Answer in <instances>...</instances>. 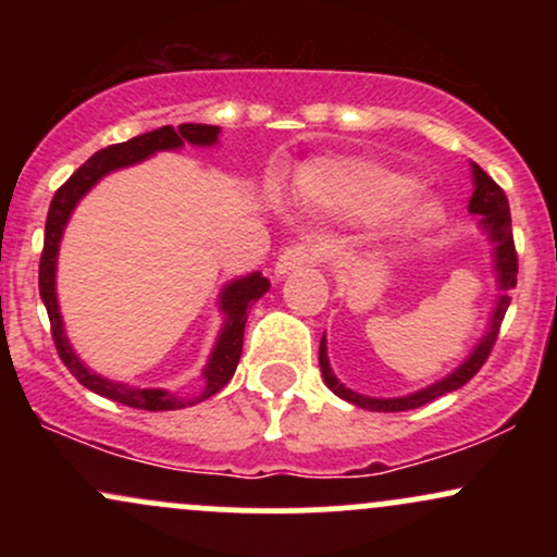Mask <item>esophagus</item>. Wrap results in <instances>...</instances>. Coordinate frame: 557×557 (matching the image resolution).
<instances>
[{
  "label": "esophagus",
  "instance_id": "34e87169",
  "mask_svg": "<svg viewBox=\"0 0 557 557\" xmlns=\"http://www.w3.org/2000/svg\"><path fill=\"white\" fill-rule=\"evenodd\" d=\"M317 259H319V253H317L314 243H309V240L293 243V246H287L280 251L277 264H274V274H277V277H285V274L296 272V270H300V267L314 264Z\"/></svg>",
  "mask_w": 557,
  "mask_h": 557
}]
</instances>
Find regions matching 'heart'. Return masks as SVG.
Segmentation results:
<instances>
[{"instance_id": "heart-1", "label": "heart", "mask_w": 557, "mask_h": 557, "mask_svg": "<svg viewBox=\"0 0 557 557\" xmlns=\"http://www.w3.org/2000/svg\"><path fill=\"white\" fill-rule=\"evenodd\" d=\"M300 190L311 201L324 207L348 209L359 214H376L398 203L403 196L411 194L413 181L374 162L348 159V162H317L309 164L298 177ZM443 220V207L432 198L417 201L400 220L398 235L413 238L426 233Z\"/></svg>"}]
</instances>
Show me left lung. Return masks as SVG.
Returning <instances> with one entry per match:
<instances>
[{"mask_svg":"<svg viewBox=\"0 0 557 557\" xmlns=\"http://www.w3.org/2000/svg\"><path fill=\"white\" fill-rule=\"evenodd\" d=\"M471 177H474V194H471L469 212L479 216V225H482L484 235H487L492 243V270H495L497 280V296L495 309L490 314V324L484 330V335L479 337L466 359L453 369L450 374H445L443 380L432 382V385L417 389V393L400 395V398H372V395H361L356 389L345 387L341 380H337L335 372H332L330 359H327V337L322 335V343H319V369H322V380L337 398L354 403V406L367 408V411H411V408L426 406L440 395L453 393V389L463 387L466 382L474 376L479 369L487 361L492 345L497 341V332H500L503 317L510 306V290L516 287V274H519V259H516V246H513V230H510V209L508 198H505L503 188L492 177L479 168L476 162H471Z\"/></svg>","mask_w":557,"mask_h":557,"instance_id":"1","label":"left lung"}]
</instances>
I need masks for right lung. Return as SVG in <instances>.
Instances as JSON below:
<instances>
[{
	"instance_id": "obj_1",
	"label": "right lung",
	"mask_w": 557,
	"mask_h": 557,
	"mask_svg": "<svg viewBox=\"0 0 557 557\" xmlns=\"http://www.w3.org/2000/svg\"><path fill=\"white\" fill-rule=\"evenodd\" d=\"M216 140H220V127L216 125L183 123L177 127H157V131L125 140V144H114L96 151L86 164H81V168L70 175V181L62 185L52 198V207H49L47 214V230H44L41 264H38V293H41L44 306H47L49 322H52V337L62 363H65L70 374H73L83 387L101 395V398H110L131 408H144V411H177V408L194 406V403L212 398L214 393H220V389L233 380L235 369H238L243 350V330H246L248 311H251V306L257 304L267 290H270V280L261 277V272H251L246 274V277L230 280V283L222 287V327L220 335H216L212 354H209L207 367H203L201 372V393L196 395H177L164 387H133L125 385V382H114L96 374L91 367L83 363L73 345H70L65 324H62L60 304H57V253H60L62 233H65L70 214L75 212L81 198L86 196L104 175L144 162V159L154 157L157 151L183 149L185 144L214 146Z\"/></svg>"
}]
</instances>
